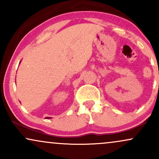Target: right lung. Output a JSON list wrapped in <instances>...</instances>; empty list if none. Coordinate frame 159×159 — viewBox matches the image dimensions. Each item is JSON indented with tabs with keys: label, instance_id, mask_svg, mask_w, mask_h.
Instances as JSON below:
<instances>
[{
	"label": "right lung",
	"instance_id": "1",
	"mask_svg": "<svg viewBox=\"0 0 159 159\" xmlns=\"http://www.w3.org/2000/svg\"><path fill=\"white\" fill-rule=\"evenodd\" d=\"M51 118H52V117H48H48H45V119L48 120V119H51Z\"/></svg>",
	"mask_w": 159,
	"mask_h": 159
}]
</instances>
